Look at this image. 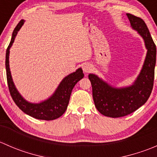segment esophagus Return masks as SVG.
<instances>
[{
    "instance_id": "1",
    "label": "esophagus",
    "mask_w": 157,
    "mask_h": 157,
    "mask_svg": "<svg viewBox=\"0 0 157 157\" xmlns=\"http://www.w3.org/2000/svg\"><path fill=\"white\" fill-rule=\"evenodd\" d=\"M83 70L85 73L90 72L92 70V66L90 64H84L83 66Z\"/></svg>"
}]
</instances>
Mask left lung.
I'll return each instance as SVG.
<instances>
[{"label":"left lung","mask_w":157,"mask_h":157,"mask_svg":"<svg viewBox=\"0 0 157 157\" xmlns=\"http://www.w3.org/2000/svg\"><path fill=\"white\" fill-rule=\"evenodd\" d=\"M132 29L144 39L147 52L140 74L132 85L115 87L94 74H89L93 89V98L102 115L119 118L132 113L149 99L153 86L156 48L146 23L140 17L126 14Z\"/></svg>","instance_id":"left-lung-1"}]
</instances>
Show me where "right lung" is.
Wrapping results in <instances>:
<instances>
[{
	"label": "right lung",
	"mask_w": 157,
	"mask_h": 157,
	"mask_svg": "<svg viewBox=\"0 0 157 157\" xmlns=\"http://www.w3.org/2000/svg\"><path fill=\"white\" fill-rule=\"evenodd\" d=\"M24 22V20H20V23L14 29L11 41L6 52L5 65L6 71H7V84H8L10 96H12L16 105L26 115L39 120H46V121L55 120L61 117L65 112L68 105L73 88L79 80L83 78L84 74H83L82 68L80 67L75 72H73L69 75L66 76L61 80L55 93L48 99L42 101L39 103H33L26 100L19 93L14 85L12 76H11L10 64H9L10 49L13 43L17 33L22 27Z\"/></svg>",
	"instance_id": "right-lung-1"
}]
</instances>
